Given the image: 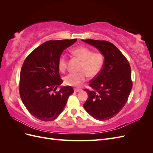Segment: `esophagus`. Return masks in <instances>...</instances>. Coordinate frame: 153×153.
Here are the masks:
<instances>
[{
    "instance_id": "obj_1",
    "label": "esophagus",
    "mask_w": 153,
    "mask_h": 153,
    "mask_svg": "<svg viewBox=\"0 0 153 153\" xmlns=\"http://www.w3.org/2000/svg\"><path fill=\"white\" fill-rule=\"evenodd\" d=\"M81 91V89H77V88H75V89H74V91L75 92H80Z\"/></svg>"
}]
</instances>
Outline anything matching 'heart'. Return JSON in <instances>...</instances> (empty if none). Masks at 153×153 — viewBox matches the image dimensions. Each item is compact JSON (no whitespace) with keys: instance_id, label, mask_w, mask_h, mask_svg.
Listing matches in <instances>:
<instances>
[{"instance_id":"heart-1","label":"heart","mask_w":153,"mask_h":153,"mask_svg":"<svg viewBox=\"0 0 153 153\" xmlns=\"http://www.w3.org/2000/svg\"><path fill=\"white\" fill-rule=\"evenodd\" d=\"M71 53L79 59L82 64L79 68L80 73H69L64 77V83L71 86H78L86 81L87 76L94 78L99 75L103 68L104 56L100 52H94L87 47H78L71 50ZM59 70L65 72L68 67V59L65 55L62 54L58 60Z\"/></svg>"}]
</instances>
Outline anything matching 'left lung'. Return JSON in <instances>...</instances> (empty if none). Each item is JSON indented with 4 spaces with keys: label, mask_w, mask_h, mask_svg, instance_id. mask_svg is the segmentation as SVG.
Wrapping results in <instances>:
<instances>
[{
    "label": "left lung",
    "mask_w": 153,
    "mask_h": 153,
    "mask_svg": "<svg viewBox=\"0 0 153 153\" xmlns=\"http://www.w3.org/2000/svg\"><path fill=\"white\" fill-rule=\"evenodd\" d=\"M82 40L98 48L104 56L101 72L89 82L92 90L84 89L88 99L84 107L92 117L105 121L116 115L127 102L133 86L130 65L121 51L109 41Z\"/></svg>",
    "instance_id": "8db88e82"
}]
</instances>
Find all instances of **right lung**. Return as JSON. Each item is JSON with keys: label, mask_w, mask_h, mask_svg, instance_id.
Listing matches in <instances>:
<instances>
[{"label": "right lung", "mask_w": 153, "mask_h": 153, "mask_svg": "<svg viewBox=\"0 0 153 153\" xmlns=\"http://www.w3.org/2000/svg\"><path fill=\"white\" fill-rule=\"evenodd\" d=\"M76 39L50 40L34 49L23 64L19 91L23 103L33 116L41 121H53L62 112L71 86L57 87L62 83L59 75L58 60L64 50Z\"/></svg>", "instance_id": "obj_1"}]
</instances>
